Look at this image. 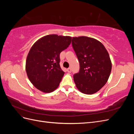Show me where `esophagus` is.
Instances as JSON below:
<instances>
[{
    "mask_svg": "<svg viewBox=\"0 0 134 134\" xmlns=\"http://www.w3.org/2000/svg\"><path fill=\"white\" fill-rule=\"evenodd\" d=\"M67 71H68V72H71V69L70 68H68V69H67Z\"/></svg>",
    "mask_w": 134,
    "mask_h": 134,
    "instance_id": "34e87169",
    "label": "esophagus"
}]
</instances>
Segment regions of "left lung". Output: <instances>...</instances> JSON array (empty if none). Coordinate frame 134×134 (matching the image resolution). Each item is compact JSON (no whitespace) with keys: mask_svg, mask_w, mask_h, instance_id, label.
Listing matches in <instances>:
<instances>
[{"mask_svg":"<svg viewBox=\"0 0 134 134\" xmlns=\"http://www.w3.org/2000/svg\"><path fill=\"white\" fill-rule=\"evenodd\" d=\"M71 43L80 65L79 72L74 75L76 87L84 94H94L106 84L110 75L109 55L103 44L94 38L72 37Z\"/></svg>","mask_w":134,"mask_h":134,"instance_id":"left-lung-1","label":"left lung"}]
</instances>
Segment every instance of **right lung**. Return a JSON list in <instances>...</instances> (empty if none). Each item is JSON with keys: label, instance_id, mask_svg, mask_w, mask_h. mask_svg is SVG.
I'll return each instance as SVG.
<instances>
[{"label": "right lung", "instance_id": "right-lung-1", "mask_svg": "<svg viewBox=\"0 0 134 134\" xmlns=\"http://www.w3.org/2000/svg\"><path fill=\"white\" fill-rule=\"evenodd\" d=\"M70 36L50 35L37 40L27 55L28 79L38 90L50 93L57 88L65 72L60 66V54L70 45Z\"/></svg>", "mask_w": 134, "mask_h": 134}]
</instances>
